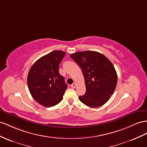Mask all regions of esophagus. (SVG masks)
Listing matches in <instances>:
<instances>
[{"mask_svg":"<svg viewBox=\"0 0 147 147\" xmlns=\"http://www.w3.org/2000/svg\"><path fill=\"white\" fill-rule=\"evenodd\" d=\"M76 83H74H74H73L71 85V87L72 88H73V89H74L75 88H76Z\"/></svg>","mask_w":147,"mask_h":147,"instance_id":"obj_1","label":"esophagus"}]
</instances>
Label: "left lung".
I'll return each mask as SVG.
<instances>
[{
    "label": "left lung",
    "instance_id": "1",
    "mask_svg": "<svg viewBox=\"0 0 147 147\" xmlns=\"http://www.w3.org/2000/svg\"><path fill=\"white\" fill-rule=\"evenodd\" d=\"M70 56L80 66L84 77L86 92L79 97L80 101L92 108L102 106L113 94L117 82L112 63L97 51L76 52Z\"/></svg>",
    "mask_w": 147,
    "mask_h": 147
}]
</instances>
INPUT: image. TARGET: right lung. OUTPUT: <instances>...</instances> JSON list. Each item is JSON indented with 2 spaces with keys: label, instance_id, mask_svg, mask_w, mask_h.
Here are the masks:
<instances>
[{
  "label": "right lung",
  "instance_id": "add662e5",
  "mask_svg": "<svg viewBox=\"0 0 147 147\" xmlns=\"http://www.w3.org/2000/svg\"><path fill=\"white\" fill-rule=\"evenodd\" d=\"M65 52L55 50L39 58L30 69L28 88L38 103L50 107L63 99L67 88L64 77L59 73V65Z\"/></svg>",
  "mask_w": 147,
  "mask_h": 147
}]
</instances>
